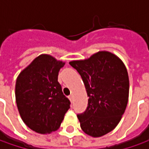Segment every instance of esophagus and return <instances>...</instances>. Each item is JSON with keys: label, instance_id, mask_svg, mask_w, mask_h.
Masks as SVG:
<instances>
[{"label": "esophagus", "instance_id": "34e87169", "mask_svg": "<svg viewBox=\"0 0 149 149\" xmlns=\"http://www.w3.org/2000/svg\"><path fill=\"white\" fill-rule=\"evenodd\" d=\"M69 99L70 100V102L73 103V101H74V96H73V95H70V96H69Z\"/></svg>", "mask_w": 149, "mask_h": 149}]
</instances>
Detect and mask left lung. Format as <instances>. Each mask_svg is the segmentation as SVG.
Wrapping results in <instances>:
<instances>
[{"mask_svg":"<svg viewBox=\"0 0 149 149\" xmlns=\"http://www.w3.org/2000/svg\"><path fill=\"white\" fill-rule=\"evenodd\" d=\"M70 65L84 84L88 107L77 117L86 134L98 138L115 129L128 104L129 79L127 69L117 55L99 51L88 59Z\"/></svg>","mask_w":149,"mask_h":149,"instance_id":"obj_1","label":"left lung"}]
</instances>
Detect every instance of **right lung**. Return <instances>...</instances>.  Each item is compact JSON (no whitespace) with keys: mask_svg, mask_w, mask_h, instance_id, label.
Returning a JSON list of instances; mask_svg holds the SVG:
<instances>
[{"mask_svg":"<svg viewBox=\"0 0 149 149\" xmlns=\"http://www.w3.org/2000/svg\"><path fill=\"white\" fill-rule=\"evenodd\" d=\"M65 62L49 54L37 56L16 79L15 101L23 122L33 131L47 134L60 128L70 102L58 82Z\"/></svg>","mask_w":149,"mask_h":149,"instance_id":"right-lung-1","label":"right lung"}]
</instances>
